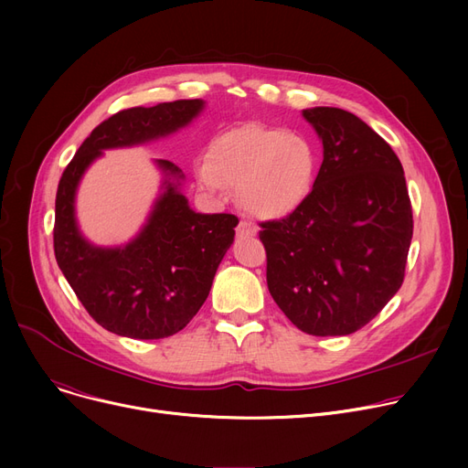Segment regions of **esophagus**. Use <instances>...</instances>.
Returning a JSON list of instances; mask_svg holds the SVG:
<instances>
[{
    "label": "esophagus",
    "instance_id": "esophagus-1",
    "mask_svg": "<svg viewBox=\"0 0 468 468\" xmlns=\"http://www.w3.org/2000/svg\"><path fill=\"white\" fill-rule=\"evenodd\" d=\"M256 226H252L250 221H247V219H240L239 221V226H237V235L240 237V239H247V237H254L256 235Z\"/></svg>",
    "mask_w": 468,
    "mask_h": 468
}]
</instances>
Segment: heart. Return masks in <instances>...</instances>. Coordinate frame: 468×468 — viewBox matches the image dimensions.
<instances>
[{
    "instance_id": "b5f03b06",
    "label": "heart",
    "mask_w": 468,
    "mask_h": 468,
    "mask_svg": "<svg viewBox=\"0 0 468 468\" xmlns=\"http://www.w3.org/2000/svg\"><path fill=\"white\" fill-rule=\"evenodd\" d=\"M316 165V150L305 136L244 125L214 138L195 172L207 191L226 195L229 186H239V199L249 212L282 218L307 199Z\"/></svg>"
}]
</instances>
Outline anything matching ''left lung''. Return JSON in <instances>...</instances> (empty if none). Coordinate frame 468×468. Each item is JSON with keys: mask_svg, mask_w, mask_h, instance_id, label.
<instances>
[{"mask_svg": "<svg viewBox=\"0 0 468 468\" xmlns=\"http://www.w3.org/2000/svg\"><path fill=\"white\" fill-rule=\"evenodd\" d=\"M324 159L300 208L261 221L267 288L311 335H347L404 281L413 235L404 168L390 145L339 108L303 110Z\"/></svg>", "mask_w": 468, "mask_h": 468, "instance_id": "1", "label": "left lung"}]
</instances>
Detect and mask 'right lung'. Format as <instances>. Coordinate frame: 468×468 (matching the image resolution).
Returning <instances> with one entry per match:
<instances>
[{
	"label": "right lung",
	"instance_id": "right-lung-1",
	"mask_svg": "<svg viewBox=\"0 0 468 468\" xmlns=\"http://www.w3.org/2000/svg\"><path fill=\"white\" fill-rule=\"evenodd\" d=\"M201 110L203 101L121 110L87 136L62 172L53 229L57 263L87 313L117 335L161 339L186 328L208 296L239 218L193 212L178 186L166 180L142 233L122 249H98L76 226L78 184L102 150L175 133ZM157 165L166 176L182 178L175 163L159 159Z\"/></svg>",
	"mask_w": 468,
	"mask_h": 468
}]
</instances>
